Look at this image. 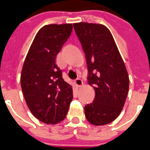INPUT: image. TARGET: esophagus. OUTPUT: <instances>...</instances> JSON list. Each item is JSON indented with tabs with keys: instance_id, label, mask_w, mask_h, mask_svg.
<instances>
[{
	"instance_id": "1",
	"label": "esophagus",
	"mask_w": 150,
	"mask_h": 150,
	"mask_svg": "<svg viewBox=\"0 0 150 150\" xmlns=\"http://www.w3.org/2000/svg\"><path fill=\"white\" fill-rule=\"evenodd\" d=\"M75 85H76L77 87L82 86H83V81H82V80L77 78V79H76V81H75Z\"/></svg>"
}]
</instances>
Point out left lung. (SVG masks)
<instances>
[{
	"instance_id": "1",
	"label": "left lung",
	"mask_w": 150,
	"mask_h": 150,
	"mask_svg": "<svg viewBox=\"0 0 150 150\" xmlns=\"http://www.w3.org/2000/svg\"><path fill=\"white\" fill-rule=\"evenodd\" d=\"M73 28L86 57L89 85L95 97L85 107L86 120L96 126L114 121L124 107L129 88V77L114 38L107 26L78 22Z\"/></svg>"
}]
</instances>
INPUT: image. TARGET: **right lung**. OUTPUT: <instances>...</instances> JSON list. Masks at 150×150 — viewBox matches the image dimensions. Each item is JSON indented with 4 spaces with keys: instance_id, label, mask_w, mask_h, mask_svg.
<instances>
[{
    "instance_id": "add662e5",
    "label": "right lung",
    "mask_w": 150,
    "mask_h": 150,
    "mask_svg": "<svg viewBox=\"0 0 150 150\" xmlns=\"http://www.w3.org/2000/svg\"><path fill=\"white\" fill-rule=\"evenodd\" d=\"M73 25L50 24L36 34L22 66L21 86L27 107L47 124L65 118L73 100V87L64 81L56 58L69 38Z\"/></svg>"
}]
</instances>
